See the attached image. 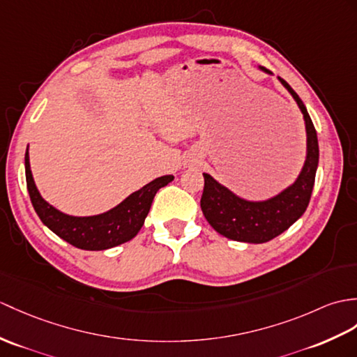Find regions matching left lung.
I'll return each mask as SVG.
<instances>
[{
  "label": "left lung",
  "instance_id": "1",
  "mask_svg": "<svg viewBox=\"0 0 357 357\" xmlns=\"http://www.w3.org/2000/svg\"><path fill=\"white\" fill-rule=\"evenodd\" d=\"M264 73L269 70L260 66ZM283 86L291 93L300 107L307 135V153L303 170L292 185L284 188L266 201H246L236 196L231 190L204 173V193L201 208L210 225L223 237L245 243H264L294 225L300 219L310 202L319 161V147L317 130L303 100L286 80L278 77Z\"/></svg>",
  "mask_w": 357,
  "mask_h": 357
}]
</instances>
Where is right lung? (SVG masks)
Returning a JSON list of instances; mask_svg holds the SVG:
<instances>
[{"label":"right lung","instance_id":"1","mask_svg":"<svg viewBox=\"0 0 357 357\" xmlns=\"http://www.w3.org/2000/svg\"><path fill=\"white\" fill-rule=\"evenodd\" d=\"M26 179L33 208L47 228L79 250L103 251L129 242L138 234L156 192L172 182L173 176L165 175L156 178L138 192L128 196L112 210L86 218L70 216L44 201L31 176L29 147L26 152Z\"/></svg>","mask_w":357,"mask_h":357}]
</instances>
